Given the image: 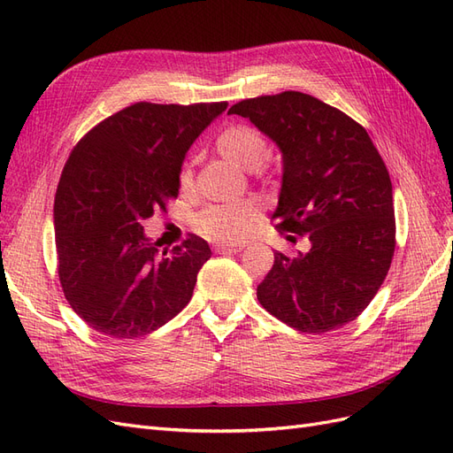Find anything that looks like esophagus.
Listing matches in <instances>:
<instances>
[{
  "label": "esophagus",
  "mask_w": 453,
  "mask_h": 453,
  "mask_svg": "<svg viewBox=\"0 0 453 453\" xmlns=\"http://www.w3.org/2000/svg\"><path fill=\"white\" fill-rule=\"evenodd\" d=\"M242 250H243L242 245H215V251L217 253H223V255H226V253H238Z\"/></svg>",
  "instance_id": "34e87169"
}]
</instances>
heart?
Here are the masks:
<instances>
[{"instance_id": "obj_1", "label": "heart", "mask_w": 453, "mask_h": 453, "mask_svg": "<svg viewBox=\"0 0 453 453\" xmlns=\"http://www.w3.org/2000/svg\"><path fill=\"white\" fill-rule=\"evenodd\" d=\"M217 150L240 168L255 170L268 155V142L265 134L250 125H232L217 138ZM195 185V172L190 164L181 170L180 187L190 190ZM258 221V205L253 200L211 203L198 211L193 219V226L203 238L213 242L234 243L242 242Z\"/></svg>"}]
</instances>
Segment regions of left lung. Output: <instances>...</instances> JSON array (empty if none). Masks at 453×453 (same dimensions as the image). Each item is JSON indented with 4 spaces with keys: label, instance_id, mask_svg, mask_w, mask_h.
Instances as JSON below:
<instances>
[{
    "label": "left lung",
    "instance_id": "8db88e82",
    "mask_svg": "<svg viewBox=\"0 0 453 453\" xmlns=\"http://www.w3.org/2000/svg\"><path fill=\"white\" fill-rule=\"evenodd\" d=\"M283 153L272 219L308 236L298 257L273 253L257 287L266 311L300 333L321 334L359 318L388 276L395 253L393 187L366 130L310 94L285 90L232 105ZM295 236H289V240Z\"/></svg>",
    "mask_w": 453,
    "mask_h": 453
}]
</instances>
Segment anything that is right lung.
<instances>
[{
    "mask_svg": "<svg viewBox=\"0 0 453 453\" xmlns=\"http://www.w3.org/2000/svg\"><path fill=\"white\" fill-rule=\"evenodd\" d=\"M226 105L138 102L73 147L54 196L57 268L65 300L94 331L140 338L188 304L208 242L188 234L160 253L142 223L180 195L185 153Z\"/></svg>",
    "mask_w": 453,
    "mask_h": 453,
    "instance_id": "1",
    "label": "right lung"
}]
</instances>
